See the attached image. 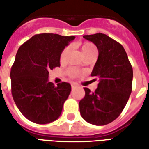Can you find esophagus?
<instances>
[{
  "label": "esophagus",
  "instance_id": "1",
  "mask_svg": "<svg viewBox=\"0 0 149 149\" xmlns=\"http://www.w3.org/2000/svg\"><path fill=\"white\" fill-rule=\"evenodd\" d=\"M71 87L72 88H74L75 87H77V84H75V83H72V84H71Z\"/></svg>",
  "mask_w": 149,
  "mask_h": 149
}]
</instances>
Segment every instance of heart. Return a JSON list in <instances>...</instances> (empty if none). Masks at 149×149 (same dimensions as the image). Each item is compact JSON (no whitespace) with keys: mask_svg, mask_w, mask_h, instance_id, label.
<instances>
[{"mask_svg":"<svg viewBox=\"0 0 149 149\" xmlns=\"http://www.w3.org/2000/svg\"><path fill=\"white\" fill-rule=\"evenodd\" d=\"M81 50H82V52L83 54L86 55V54H88L92 52H94V51H97V49L94 45H93L92 43H84L82 46H81ZM68 51H69V47H66L64 49V50L62 51L61 53V56H60V61L61 62L65 61V58L67 56V54H68ZM68 74L72 77H76L77 76L80 74V72L78 71L77 68H69L68 70Z\"/></svg>","mask_w":149,"mask_h":149,"instance_id":"obj_1","label":"heart"}]
</instances>
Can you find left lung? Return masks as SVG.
Instances as JSON below:
<instances>
[{"label": "left lung", "mask_w": 149, "mask_h": 149, "mask_svg": "<svg viewBox=\"0 0 149 149\" xmlns=\"http://www.w3.org/2000/svg\"><path fill=\"white\" fill-rule=\"evenodd\" d=\"M95 44L98 59L92 77L99 79L94 93L84 88L85 96L80 100L81 116L95 125H105L118 117L132 93L133 72L123 46L105 34L84 35Z\"/></svg>", "instance_id": "left-lung-1"}]
</instances>
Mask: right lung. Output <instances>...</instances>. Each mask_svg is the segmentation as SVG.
<instances>
[{"mask_svg":"<svg viewBox=\"0 0 149 149\" xmlns=\"http://www.w3.org/2000/svg\"><path fill=\"white\" fill-rule=\"evenodd\" d=\"M75 37L37 34L18 49L11 68L12 95L20 112L30 121L44 125L61 114L71 85L55 86L49 81V71L60 67V56Z\"/></svg>","mask_w":149,"mask_h":149,"instance_id":"right-lung-1","label":"right lung"}]
</instances>
